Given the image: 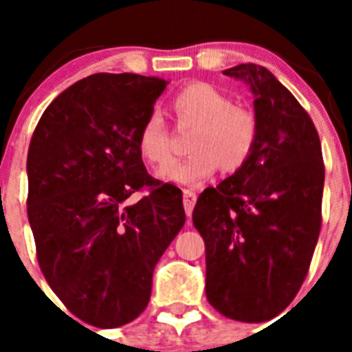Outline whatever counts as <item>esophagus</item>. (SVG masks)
<instances>
[{
  "label": "esophagus",
  "mask_w": 352,
  "mask_h": 352,
  "mask_svg": "<svg viewBox=\"0 0 352 352\" xmlns=\"http://www.w3.org/2000/svg\"><path fill=\"white\" fill-rule=\"evenodd\" d=\"M195 201H197V194H195L194 190H183V206H185V211L186 214L190 217L192 214V210H194L195 206Z\"/></svg>",
  "instance_id": "esophagus-1"
}]
</instances>
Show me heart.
Instances as JSON below:
<instances>
[{"label": "heart", "mask_w": 352, "mask_h": 352, "mask_svg": "<svg viewBox=\"0 0 352 352\" xmlns=\"http://www.w3.org/2000/svg\"><path fill=\"white\" fill-rule=\"evenodd\" d=\"M179 121L195 125L188 141V157L170 160L157 173L162 182L197 186L223 173L243 169L250 160L259 135L256 114L232 105L231 96L206 82L188 84L173 98ZM138 149L149 166H162L170 155L167 126L158 113H149L138 133Z\"/></svg>", "instance_id": "heart-1"}]
</instances>
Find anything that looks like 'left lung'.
<instances>
[{"label": "left lung", "instance_id": "obj_1", "mask_svg": "<svg viewBox=\"0 0 352 352\" xmlns=\"http://www.w3.org/2000/svg\"><path fill=\"white\" fill-rule=\"evenodd\" d=\"M223 74L254 95L259 135L243 169L199 195L192 220L206 247L208 301L229 319L264 322L294 300L309 272L321 229V141L268 68Z\"/></svg>", "mask_w": 352, "mask_h": 352}]
</instances>
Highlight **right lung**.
I'll list each match as a JSON object with an SVG mask.
<instances>
[{
  "label": "right lung",
  "mask_w": 352,
  "mask_h": 352,
  "mask_svg": "<svg viewBox=\"0 0 352 352\" xmlns=\"http://www.w3.org/2000/svg\"><path fill=\"white\" fill-rule=\"evenodd\" d=\"M169 80L95 74L40 118L28 151V219L45 280L70 312L98 328L148 305L162 254L185 223L182 190L155 182L138 133ZM142 186L150 194L128 199Z\"/></svg>",
  "instance_id": "1"
}]
</instances>
